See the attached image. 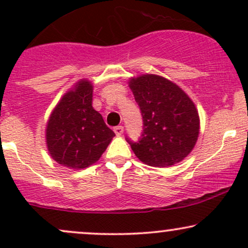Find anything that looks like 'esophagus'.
I'll return each mask as SVG.
<instances>
[{
    "instance_id": "1",
    "label": "esophagus",
    "mask_w": 248,
    "mask_h": 248,
    "mask_svg": "<svg viewBox=\"0 0 248 248\" xmlns=\"http://www.w3.org/2000/svg\"><path fill=\"white\" fill-rule=\"evenodd\" d=\"M114 133H115L118 136L122 135V133H124V127H122V126H116V127H114Z\"/></svg>"
}]
</instances>
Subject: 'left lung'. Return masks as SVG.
<instances>
[{"instance_id":"left-lung-1","label":"left lung","mask_w":248,"mask_h":248,"mask_svg":"<svg viewBox=\"0 0 248 248\" xmlns=\"http://www.w3.org/2000/svg\"><path fill=\"white\" fill-rule=\"evenodd\" d=\"M129 87L143 119L140 140L126 139L136 157L152 167L183 161L199 134V116L191 99L175 82L156 75L132 78Z\"/></svg>"}]
</instances>
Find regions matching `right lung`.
<instances>
[{"label":"right lung","instance_id":"add662e5","mask_svg":"<svg viewBox=\"0 0 248 248\" xmlns=\"http://www.w3.org/2000/svg\"><path fill=\"white\" fill-rule=\"evenodd\" d=\"M93 86L81 79L65 93L46 124V146L51 157L70 169L95 163L115 134L92 107Z\"/></svg>","mask_w":248,"mask_h":248}]
</instances>
